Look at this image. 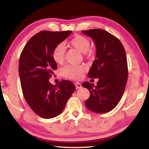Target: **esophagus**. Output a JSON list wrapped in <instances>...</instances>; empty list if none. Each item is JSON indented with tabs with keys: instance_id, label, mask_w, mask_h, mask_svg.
<instances>
[{
	"instance_id": "1",
	"label": "esophagus",
	"mask_w": 149,
	"mask_h": 149,
	"mask_svg": "<svg viewBox=\"0 0 149 149\" xmlns=\"http://www.w3.org/2000/svg\"><path fill=\"white\" fill-rule=\"evenodd\" d=\"M75 87H76V89H80V88L82 87L81 84L79 82H75Z\"/></svg>"
}]
</instances>
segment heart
Listing matches in <instances>:
<instances>
[{"instance_id": "heart-1", "label": "heart", "mask_w": 149, "mask_h": 149, "mask_svg": "<svg viewBox=\"0 0 149 149\" xmlns=\"http://www.w3.org/2000/svg\"><path fill=\"white\" fill-rule=\"evenodd\" d=\"M67 46L76 49L85 56H90L91 50H90L91 42L89 39L83 35H76L66 43ZM52 56L54 61L57 64H62L65 58V47L62 44L58 45L52 50ZM87 70L84 65L69 64L62 69V74L64 77L72 79H78L81 77L84 72Z\"/></svg>"}]
</instances>
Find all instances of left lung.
I'll return each mask as SVG.
<instances>
[{"label": "left lung", "mask_w": 149, "mask_h": 149, "mask_svg": "<svg viewBox=\"0 0 149 149\" xmlns=\"http://www.w3.org/2000/svg\"><path fill=\"white\" fill-rule=\"evenodd\" d=\"M94 41L96 58L88 73L89 78H99L97 85L85 81L82 86L90 92L85 102L96 113L110 112L122 99L127 81L128 69L124 48L120 40L101 29L81 31Z\"/></svg>", "instance_id": "left-lung-1"}]
</instances>
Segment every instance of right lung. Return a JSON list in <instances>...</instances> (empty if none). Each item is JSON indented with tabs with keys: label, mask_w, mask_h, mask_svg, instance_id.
Returning <instances> with one entry per match:
<instances>
[{
	"label": "right lung",
	"mask_w": 149,
	"mask_h": 149,
	"mask_svg": "<svg viewBox=\"0 0 149 149\" xmlns=\"http://www.w3.org/2000/svg\"><path fill=\"white\" fill-rule=\"evenodd\" d=\"M71 33L42 31L29 40L20 55L18 70L24 97L32 110L46 119L61 114L75 89L70 81H60L56 85L49 81L57 69L52 50Z\"/></svg>",
	"instance_id": "obj_1"
}]
</instances>
